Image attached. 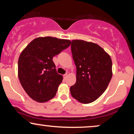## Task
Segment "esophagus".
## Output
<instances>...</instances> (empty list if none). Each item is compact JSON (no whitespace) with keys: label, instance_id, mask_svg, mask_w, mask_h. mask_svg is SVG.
Here are the masks:
<instances>
[{"label":"esophagus","instance_id":"esophagus-1","mask_svg":"<svg viewBox=\"0 0 134 134\" xmlns=\"http://www.w3.org/2000/svg\"><path fill=\"white\" fill-rule=\"evenodd\" d=\"M67 74H65L64 75V79H66V78H67Z\"/></svg>","mask_w":134,"mask_h":134}]
</instances>
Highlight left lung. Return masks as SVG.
Returning a JSON list of instances; mask_svg holds the SVG:
<instances>
[{
	"label": "left lung",
	"instance_id": "1",
	"mask_svg": "<svg viewBox=\"0 0 134 134\" xmlns=\"http://www.w3.org/2000/svg\"><path fill=\"white\" fill-rule=\"evenodd\" d=\"M71 51L76 82L70 87V94L80 103H90L105 91L111 81V57L98 44L81 40L72 41Z\"/></svg>",
	"mask_w": 134,
	"mask_h": 134
}]
</instances>
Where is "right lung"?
<instances>
[{
  "label": "right lung",
  "mask_w": 134,
  "mask_h": 134,
  "mask_svg": "<svg viewBox=\"0 0 134 134\" xmlns=\"http://www.w3.org/2000/svg\"><path fill=\"white\" fill-rule=\"evenodd\" d=\"M69 40L47 36L35 38L23 50L18 60V77L33 100L44 103L56 94L63 77L52 59L70 46Z\"/></svg>",
  "instance_id": "1"
}]
</instances>
